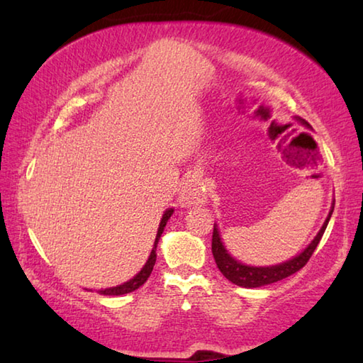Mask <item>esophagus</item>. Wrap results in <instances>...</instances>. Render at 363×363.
<instances>
[{
	"mask_svg": "<svg viewBox=\"0 0 363 363\" xmlns=\"http://www.w3.org/2000/svg\"><path fill=\"white\" fill-rule=\"evenodd\" d=\"M177 200H179V204L184 208L206 203V189H204V184L199 176H190L189 179L182 184Z\"/></svg>",
	"mask_w": 363,
	"mask_h": 363,
	"instance_id": "34e87169",
	"label": "esophagus"
}]
</instances>
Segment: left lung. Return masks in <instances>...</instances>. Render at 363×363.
I'll return each instance as SVG.
<instances>
[{
	"label": "left lung",
	"instance_id": "1",
	"mask_svg": "<svg viewBox=\"0 0 363 363\" xmlns=\"http://www.w3.org/2000/svg\"><path fill=\"white\" fill-rule=\"evenodd\" d=\"M301 122L305 123L306 127H309V123L303 121V118H301ZM333 206H335V203L332 204V209H330V213H328V217L325 219L324 225H322V228L319 230V233L315 235V238L311 241V245L303 250L301 254L294 257V259L287 260L284 263H279V265H273V267H249V265H242V263H240L238 260H235L233 257L227 252V249L223 247L219 230H217V225L214 223L213 255H214V260L217 263V268H219L220 273L225 276L228 281H232L233 284L240 286V287H247V289L273 284V282H278L281 279L289 278V276L296 273L298 269L305 267L308 260L311 259V255L315 250V247H318L322 235H324V232H325L327 223H328V220H330L332 213H333Z\"/></svg>",
	"mask_w": 363,
	"mask_h": 363
}]
</instances>
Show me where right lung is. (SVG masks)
<instances>
[{
    "label": "right lung",
    "instance_id": "1",
    "mask_svg": "<svg viewBox=\"0 0 363 363\" xmlns=\"http://www.w3.org/2000/svg\"><path fill=\"white\" fill-rule=\"evenodd\" d=\"M173 211H174V209H171V208H169L168 211H164V214H163L162 220H160L159 232H157V236H155V242H154L152 252H150L149 259H147V262H146V265L143 267L141 272L138 273L133 279L123 282V284H121V286L111 287V289H104V291H100L101 295H123V294H130V292L136 291V289H140V287L144 284V282L147 281L150 273H152L154 265H155V260H157V254H155L157 245H159V240H160V236H162V233H163V228H164V225H167V222H168V219L171 217V214H173Z\"/></svg>",
    "mask_w": 363,
    "mask_h": 363
}]
</instances>
